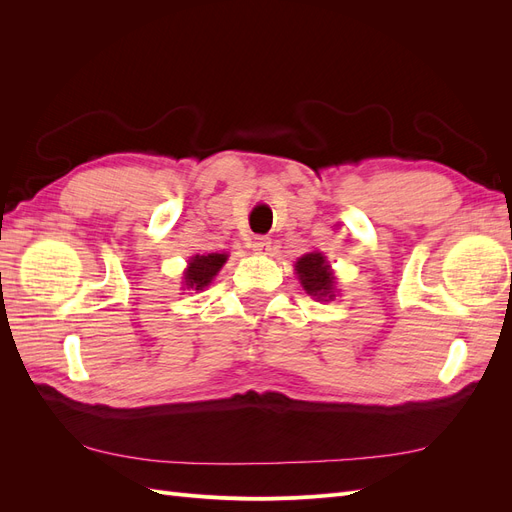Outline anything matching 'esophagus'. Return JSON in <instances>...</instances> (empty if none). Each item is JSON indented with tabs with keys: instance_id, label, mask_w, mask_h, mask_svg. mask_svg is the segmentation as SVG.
<instances>
[{
	"instance_id": "1",
	"label": "esophagus",
	"mask_w": 512,
	"mask_h": 512,
	"mask_svg": "<svg viewBox=\"0 0 512 512\" xmlns=\"http://www.w3.org/2000/svg\"><path fill=\"white\" fill-rule=\"evenodd\" d=\"M252 247L256 254H269L271 252V239L269 237H254Z\"/></svg>"
}]
</instances>
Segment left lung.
<instances>
[{
	"instance_id": "8db88e82",
	"label": "left lung",
	"mask_w": 512,
	"mask_h": 512,
	"mask_svg": "<svg viewBox=\"0 0 512 512\" xmlns=\"http://www.w3.org/2000/svg\"><path fill=\"white\" fill-rule=\"evenodd\" d=\"M301 286L307 294H312L318 301H331L335 299V277L331 265L320 252H309L301 256L294 265Z\"/></svg>"
}]
</instances>
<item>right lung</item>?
I'll return each mask as SVG.
<instances>
[{
    "label": "right lung",
    "mask_w": 512,
    "mask_h": 512,
    "mask_svg": "<svg viewBox=\"0 0 512 512\" xmlns=\"http://www.w3.org/2000/svg\"><path fill=\"white\" fill-rule=\"evenodd\" d=\"M228 260V254H205V256H192L188 262V269L183 273L185 288H194V290H203L207 288L213 277L218 275V271L224 267V262Z\"/></svg>",
    "instance_id": "right-lung-1"
}]
</instances>
